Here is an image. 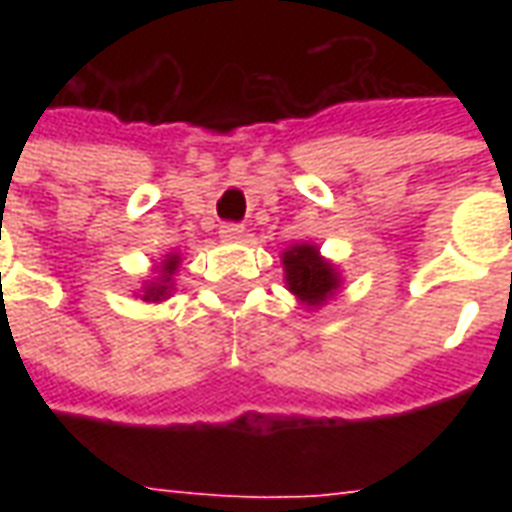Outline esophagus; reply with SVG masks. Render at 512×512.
Listing matches in <instances>:
<instances>
[{"mask_svg": "<svg viewBox=\"0 0 512 512\" xmlns=\"http://www.w3.org/2000/svg\"><path fill=\"white\" fill-rule=\"evenodd\" d=\"M219 235H222V238H227V241H238V238L244 235V224L222 222V227H219Z\"/></svg>", "mask_w": 512, "mask_h": 512, "instance_id": "1", "label": "esophagus"}]
</instances>
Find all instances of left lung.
<instances>
[{
    "label": "left lung",
    "instance_id": "left-lung-1",
    "mask_svg": "<svg viewBox=\"0 0 512 512\" xmlns=\"http://www.w3.org/2000/svg\"><path fill=\"white\" fill-rule=\"evenodd\" d=\"M285 263V279L288 288L299 296L301 301H307L312 307H318L329 299L337 288V271H334L321 255L318 249L310 244L290 246L288 252L282 255Z\"/></svg>",
    "mask_w": 512,
    "mask_h": 512
}]
</instances>
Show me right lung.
Here are the masks:
<instances>
[{"label":"right lung","mask_w":512,"mask_h":512,"mask_svg":"<svg viewBox=\"0 0 512 512\" xmlns=\"http://www.w3.org/2000/svg\"><path fill=\"white\" fill-rule=\"evenodd\" d=\"M175 268H178V257L169 255L167 260H164V266H161V277H158L156 285H150V288L145 290V299H147V301H161V299H167V293H169V279H172V274H175Z\"/></svg>","instance_id":"obj_1"}]
</instances>
